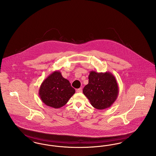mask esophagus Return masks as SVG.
Listing matches in <instances>:
<instances>
[{
    "label": "esophagus",
    "mask_w": 156,
    "mask_h": 156,
    "mask_svg": "<svg viewBox=\"0 0 156 156\" xmlns=\"http://www.w3.org/2000/svg\"><path fill=\"white\" fill-rule=\"evenodd\" d=\"M76 92H82V88H79V89H76Z\"/></svg>",
    "instance_id": "obj_1"
}]
</instances>
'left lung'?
I'll use <instances>...</instances> for the list:
<instances>
[{
  "mask_svg": "<svg viewBox=\"0 0 156 156\" xmlns=\"http://www.w3.org/2000/svg\"><path fill=\"white\" fill-rule=\"evenodd\" d=\"M88 84L85 86L83 93L91 105L99 110L111 107L119 94V87L115 76L110 72L89 73Z\"/></svg>",
  "mask_w": 156,
  "mask_h": 156,
  "instance_id": "obj_1",
  "label": "left lung"
}]
</instances>
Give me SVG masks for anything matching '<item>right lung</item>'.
<instances>
[{
	"instance_id": "right-lung-1",
	"label": "right lung",
	"mask_w": 156,
	"mask_h": 156,
	"mask_svg": "<svg viewBox=\"0 0 156 156\" xmlns=\"http://www.w3.org/2000/svg\"><path fill=\"white\" fill-rule=\"evenodd\" d=\"M75 92L69 81L63 78L59 71H55L42 82L38 94L47 106L58 109L67 104Z\"/></svg>"
}]
</instances>
